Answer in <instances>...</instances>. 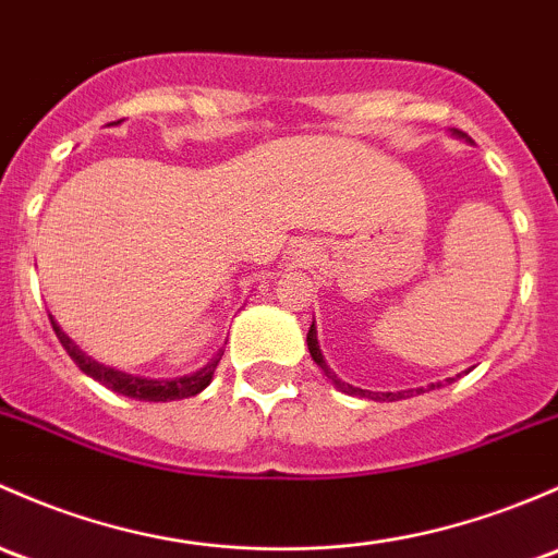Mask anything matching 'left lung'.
I'll list each match as a JSON object with an SVG mask.
<instances>
[{
  "mask_svg": "<svg viewBox=\"0 0 558 558\" xmlns=\"http://www.w3.org/2000/svg\"><path fill=\"white\" fill-rule=\"evenodd\" d=\"M307 348H310V355H313V361L318 363L320 368H324L326 377L331 379L333 387H339V390L348 392V396L372 398V401H401V398H409V396H412V392H414V390H401V392H368V390H361V387H353V385L342 383V379H337V374H333L331 368L326 366L324 355H320V348H318V333H315V324L310 326V331H307ZM430 387H436V385H430ZM438 387H441V383H438ZM417 392H420V390H417Z\"/></svg>",
  "mask_w": 558,
  "mask_h": 558,
  "instance_id": "1",
  "label": "left lung"
}]
</instances>
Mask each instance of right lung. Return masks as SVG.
Listing matches in <instances>:
<instances>
[{
    "instance_id": "obj_1",
    "label": "right lung",
    "mask_w": 558,
    "mask_h": 558,
    "mask_svg": "<svg viewBox=\"0 0 558 558\" xmlns=\"http://www.w3.org/2000/svg\"><path fill=\"white\" fill-rule=\"evenodd\" d=\"M52 324V331H56V337L61 339L63 350H66L69 357H72L74 363L82 368V372L87 374V377H93L96 383L107 385L109 390L120 392V396H128V398H136V401H179V398H190V396H197V392L205 390L210 383V377H214L216 366H219L221 355H225V350H219L216 357H210V363L201 372H195L192 377H179V379H141V377H133V374H125V372H114V368L104 366V363H96L93 357H87L85 353H80L77 344L72 342V339L66 337V333L61 331V328L56 326V320H50Z\"/></svg>"
}]
</instances>
